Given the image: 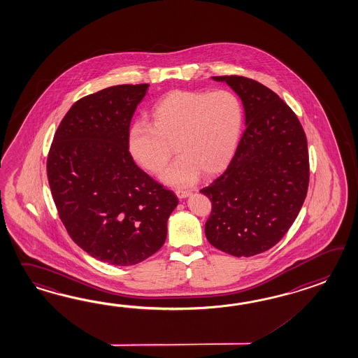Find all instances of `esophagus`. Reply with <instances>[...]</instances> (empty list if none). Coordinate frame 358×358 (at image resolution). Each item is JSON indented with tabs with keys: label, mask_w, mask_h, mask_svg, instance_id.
<instances>
[{
	"label": "esophagus",
	"mask_w": 358,
	"mask_h": 358,
	"mask_svg": "<svg viewBox=\"0 0 358 358\" xmlns=\"http://www.w3.org/2000/svg\"><path fill=\"white\" fill-rule=\"evenodd\" d=\"M175 194L179 197V199H187L191 196V192L189 191H175Z\"/></svg>",
	"instance_id": "1"
}]
</instances>
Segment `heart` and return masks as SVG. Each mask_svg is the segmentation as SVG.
<instances>
[{
    "label": "heart",
    "mask_w": 358,
    "mask_h": 358,
    "mask_svg": "<svg viewBox=\"0 0 358 358\" xmlns=\"http://www.w3.org/2000/svg\"><path fill=\"white\" fill-rule=\"evenodd\" d=\"M152 125L135 122L129 130V150L147 171L157 174L171 157L174 144L179 155L161 174L173 187H189L201 173L211 176L231 162L241 136L243 108L232 92H169L152 109Z\"/></svg>",
    "instance_id": "heart-1"
}]
</instances>
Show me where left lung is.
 Returning <instances> with one entry per match:
<instances>
[{"instance_id":"1","label":"left lung","mask_w":358,"mask_h":358,"mask_svg":"<svg viewBox=\"0 0 358 358\" xmlns=\"http://www.w3.org/2000/svg\"><path fill=\"white\" fill-rule=\"evenodd\" d=\"M241 99L246 130L229 166L201 193L213 210L208 241L233 257H254L289 231L307 196L309 159L299 120L264 85L240 76L211 77Z\"/></svg>"}]
</instances>
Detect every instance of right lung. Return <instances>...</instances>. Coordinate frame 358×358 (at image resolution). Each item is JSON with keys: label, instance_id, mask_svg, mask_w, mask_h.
Returning <instances> with one entry per match:
<instances>
[{"label": "right lung", "instance_id": "obj_1", "mask_svg": "<svg viewBox=\"0 0 358 358\" xmlns=\"http://www.w3.org/2000/svg\"><path fill=\"white\" fill-rule=\"evenodd\" d=\"M148 87L117 85L76 101L48 158L51 194L71 238L112 266L138 264L161 249L179 201L129 152L130 122Z\"/></svg>", "mask_w": 358, "mask_h": 358}]
</instances>
